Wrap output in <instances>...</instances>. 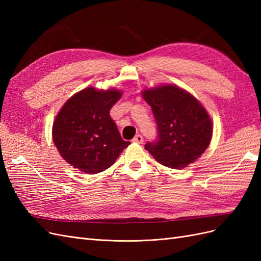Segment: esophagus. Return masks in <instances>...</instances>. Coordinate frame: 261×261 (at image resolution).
I'll use <instances>...</instances> for the list:
<instances>
[{"label":"esophagus","mask_w":261,"mask_h":261,"mask_svg":"<svg viewBox=\"0 0 261 261\" xmlns=\"http://www.w3.org/2000/svg\"><path fill=\"white\" fill-rule=\"evenodd\" d=\"M133 141L134 143H137V144H141L144 141V138H143V136L140 135V134H137V135L133 138Z\"/></svg>","instance_id":"34e87169"}]
</instances>
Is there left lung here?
Here are the masks:
<instances>
[{
  "mask_svg": "<svg viewBox=\"0 0 261 261\" xmlns=\"http://www.w3.org/2000/svg\"><path fill=\"white\" fill-rule=\"evenodd\" d=\"M156 124L155 140L145 148L160 164L183 169L204 152L212 137L211 120L192 94L167 85L143 92Z\"/></svg>",
  "mask_w": 261,
  "mask_h": 261,
  "instance_id": "8db88e82",
  "label": "left lung"
}]
</instances>
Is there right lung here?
<instances>
[{"mask_svg":"<svg viewBox=\"0 0 261 261\" xmlns=\"http://www.w3.org/2000/svg\"><path fill=\"white\" fill-rule=\"evenodd\" d=\"M121 96L117 90L89 87L61 109L53 124V141L63 159L75 169L89 174L105 171L130 144L122 139L110 116Z\"/></svg>","mask_w":261,"mask_h":261,"instance_id":"obj_1","label":"right lung"}]
</instances>
